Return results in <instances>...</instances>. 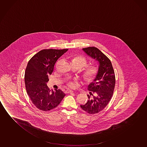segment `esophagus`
Returning a JSON list of instances; mask_svg holds the SVG:
<instances>
[{"label":"esophagus","mask_w":147,"mask_h":147,"mask_svg":"<svg viewBox=\"0 0 147 147\" xmlns=\"http://www.w3.org/2000/svg\"><path fill=\"white\" fill-rule=\"evenodd\" d=\"M74 92L73 90H67L65 91V93L68 94V93H73Z\"/></svg>","instance_id":"1"}]
</instances>
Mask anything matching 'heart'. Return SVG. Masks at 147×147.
Masks as SVG:
<instances>
[{
  "label": "heart",
  "instance_id": "obj_1",
  "mask_svg": "<svg viewBox=\"0 0 147 147\" xmlns=\"http://www.w3.org/2000/svg\"><path fill=\"white\" fill-rule=\"evenodd\" d=\"M73 63H76L79 65L82 68H84L88 63L87 59L86 57L78 55L74 57L72 59ZM99 72L98 68L95 65H88L84 70V76L85 79L88 81H92L97 77ZM67 86L71 88H73L75 86V84L72 81L68 82Z\"/></svg>",
  "mask_w": 147,
  "mask_h": 147
}]
</instances>
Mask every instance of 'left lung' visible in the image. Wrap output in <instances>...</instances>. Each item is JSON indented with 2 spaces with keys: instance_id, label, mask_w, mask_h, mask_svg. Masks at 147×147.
I'll list each match as a JSON object with an SVG mask.
<instances>
[{
  "instance_id": "obj_1",
  "label": "left lung",
  "mask_w": 147,
  "mask_h": 147,
  "mask_svg": "<svg viewBox=\"0 0 147 147\" xmlns=\"http://www.w3.org/2000/svg\"><path fill=\"white\" fill-rule=\"evenodd\" d=\"M82 49L99 63L97 77L88 86L90 91L88 95V101L80 105L82 110L93 115L104 109L111 101L115 86V74L110 59L97 48L88 47Z\"/></svg>"
}]
</instances>
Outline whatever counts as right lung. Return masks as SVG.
I'll list each match as a JSON object with an SVG mask.
<instances>
[{"instance_id": "add662e5", "label": "right lung", "mask_w": 147, "mask_h": 147, "mask_svg": "<svg viewBox=\"0 0 147 147\" xmlns=\"http://www.w3.org/2000/svg\"><path fill=\"white\" fill-rule=\"evenodd\" d=\"M68 50H42L27 63L24 75L26 90L32 103L41 111H48L55 109L65 96L59 89L51 92L46 84L57 60Z\"/></svg>"}]
</instances>
